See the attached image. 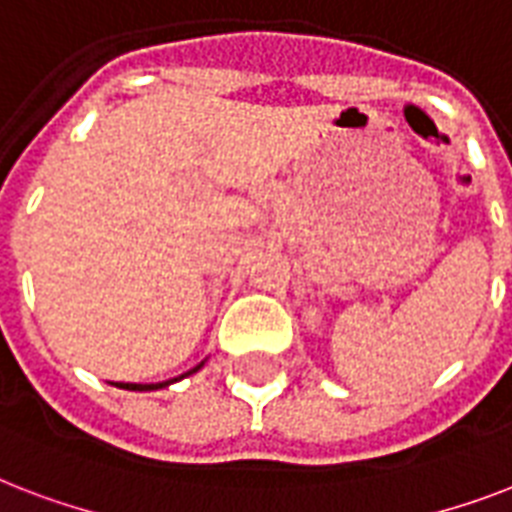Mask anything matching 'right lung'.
Wrapping results in <instances>:
<instances>
[{
    "mask_svg": "<svg viewBox=\"0 0 512 512\" xmlns=\"http://www.w3.org/2000/svg\"><path fill=\"white\" fill-rule=\"evenodd\" d=\"M201 366H204V361H201L199 366H193V369H188V372H185V374H180V377H175V380H167V382H114V385H116V388H122V390H140V393H143V390H162V388H167V385H172V382L188 377V374L199 372Z\"/></svg>",
    "mask_w": 512,
    "mask_h": 512,
    "instance_id": "1",
    "label": "right lung"
}]
</instances>
